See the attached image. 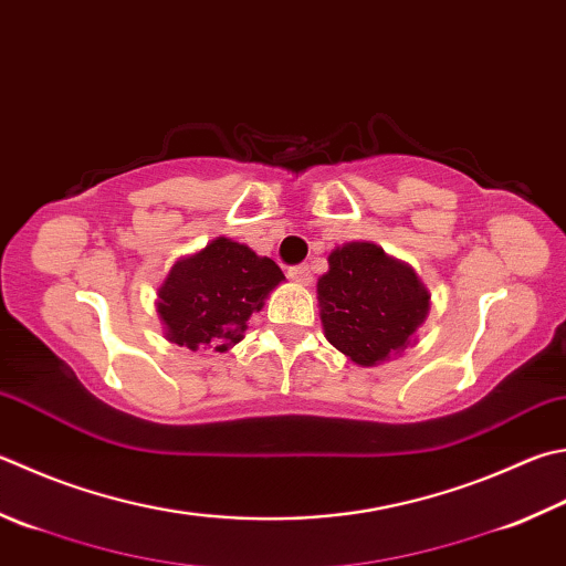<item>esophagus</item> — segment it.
Instances as JSON below:
<instances>
[{
  "label": "esophagus",
  "instance_id": "obj_1",
  "mask_svg": "<svg viewBox=\"0 0 566 566\" xmlns=\"http://www.w3.org/2000/svg\"><path fill=\"white\" fill-rule=\"evenodd\" d=\"M287 275H291V279H293L295 283H303V285H307V283L313 281L311 265H307V263H301V265H291V269H287Z\"/></svg>",
  "mask_w": 566,
  "mask_h": 566
}]
</instances>
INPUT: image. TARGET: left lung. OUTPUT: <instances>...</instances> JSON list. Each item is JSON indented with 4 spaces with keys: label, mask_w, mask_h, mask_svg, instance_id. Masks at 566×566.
Masks as SVG:
<instances>
[{
    "label": "left lung",
    "mask_w": 566,
    "mask_h": 566,
    "mask_svg": "<svg viewBox=\"0 0 566 566\" xmlns=\"http://www.w3.org/2000/svg\"><path fill=\"white\" fill-rule=\"evenodd\" d=\"M327 263L317 301L329 345L365 367L401 355L429 315V291L416 273L375 243H347Z\"/></svg>",
    "instance_id": "obj_1"
}]
</instances>
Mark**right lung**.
<instances>
[{
  "label": "right lung",
  "mask_w": 566,
  "mask_h": 566,
  "mask_svg": "<svg viewBox=\"0 0 566 566\" xmlns=\"http://www.w3.org/2000/svg\"><path fill=\"white\" fill-rule=\"evenodd\" d=\"M283 279L275 261L259 259L243 243L214 239L207 249L177 261L159 287L157 313L167 339L191 352H227Z\"/></svg>",
  "instance_id": "right-lung-1"
}]
</instances>
